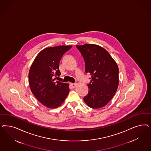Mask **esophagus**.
I'll return each instance as SVG.
<instances>
[{
    "label": "esophagus",
    "mask_w": 151,
    "mask_h": 151,
    "mask_svg": "<svg viewBox=\"0 0 151 151\" xmlns=\"http://www.w3.org/2000/svg\"><path fill=\"white\" fill-rule=\"evenodd\" d=\"M70 85L71 86V87L72 88H75L76 87V83H70Z\"/></svg>",
    "instance_id": "obj_1"
}]
</instances>
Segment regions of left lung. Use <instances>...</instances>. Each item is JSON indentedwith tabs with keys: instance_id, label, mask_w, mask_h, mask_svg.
I'll return each instance as SVG.
<instances>
[{
	"instance_id": "8db88e82",
	"label": "left lung",
	"mask_w": 151,
	"mask_h": 151,
	"mask_svg": "<svg viewBox=\"0 0 151 151\" xmlns=\"http://www.w3.org/2000/svg\"><path fill=\"white\" fill-rule=\"evenodd\" d=\"M85 61V70L91 75L88 84V93L83 98L88 106L97 109L105 106L117 91L119 69L115 60L99 45L86 44L76 45Z\"/></svg>"
}]
</instances>
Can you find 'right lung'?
I'll return each instance as SVG.
<instances>
[{"label":"right lung","instance_id":"add662e5","mask_svg":"<svg viewBox=\"0 0 151 151\" xmlns=\"http://www.w3.org/2000/svg\"><path fill=\"white\" fill-rule=\"evenodd\" d=\"M71 48V45H59L44 49L37 55L30 68L31 91L45 107L55 108L60 106L69 92V84L56 81L55 78L60 74V59Z\"/></svg>","mask_w":151,"mask_h":151}]
</instances>
